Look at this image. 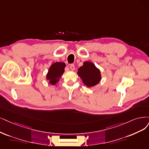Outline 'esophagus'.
Segmentation results:
<instances>
[{
	"label": "esophagus",
	"instance_id": "34e87169",
	"mask_svg": "<svg viewBox=\"0 0 149 149\" xmlns=\"http://www.w3.org/2000/svg\"><path fill=\"white\" fill-rule=\"evenodd\" d=\"M70 69L72 70H75V65H74V64H71V65H70Z\"/></svg>",
	"mask_w": 149,
	"mask_h": 149
}]
</instances>
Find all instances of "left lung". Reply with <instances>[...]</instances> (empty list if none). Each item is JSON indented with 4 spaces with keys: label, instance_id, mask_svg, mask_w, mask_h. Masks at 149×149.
Masks as SVG:
<instances>
[{
    "label": "left lung",
    "instance_id": "8db88e82",
    "mask_svg": "<svg viewBox=\"0 0 149 149\" xmlns=\"http://www.w3.org/2000/svg\"><path fill=\"white\" fill-rule=\"evenodd\" d=\"M77 74L83 83L88 87L96 85L101 79V72L91 62L85 61L84 65L78 69Z\"/></svg>",
    "mask_w": 149,
    "mask_h": 149
}]
</instances>
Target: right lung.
<instances>
[{"mask_svg": "<svg viewBox=\"0 0 149 149\" xmlns=\"http://www.w3.org/2000/svg\"><path fill=\"white\" fill-rule=\"evenodd\" d=\"M65 67V64L63 62H56L52 64L47 75V79L49 84L52 85L56 84L64 73Z\"/></svg>", "mask_w": 149, "mask_h": 149, "instance_id": "obj_1", "label": "right lung"}]
</instances>
